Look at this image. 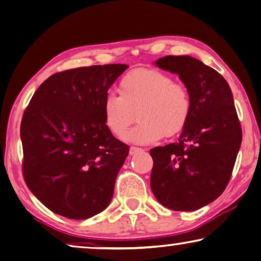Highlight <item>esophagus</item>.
Listing matches in <instances>:
<instances>
[{"label": "esophagus", "instance_id": "esophagus-1", "mask_svg": "<svg viewBox=\"0 0 261 261\" xmlns=\"http://www.w3.org/2000/svg\"><path fill=\"white\" fill-rule=\"evenodd\" d=\"M143 151H144L143 149H141V148H136V147L130 148V155H137V154H140V152H143Z\"/></svg>", "mask_w": 261, "mask_h": 261}]
</instances>
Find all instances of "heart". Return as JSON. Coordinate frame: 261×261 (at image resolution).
<instances>
[{
  "label": "heart",
  "mask_w": 261,
  "mask_h": 261,
  "mask_svg": "<svg viewBox=\"0 0 261 261\" xmlns=\"http://www.w3.org/2000/svg\"><path fill=\"white\" fill-rule=\"evenodd\" d=\"M119 95L109 93L102 102L106 127L123 137L135 120L140 123L125 136L135 144H151L163 136L181 133L192 114V98L185 83L158 69L128 71L118 85Z\"/></svg>",
  "instance_id": "b5f03b06"
}]
</instances>
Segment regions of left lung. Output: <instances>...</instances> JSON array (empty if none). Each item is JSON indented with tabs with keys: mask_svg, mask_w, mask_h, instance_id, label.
I'll use <instances>...</instances> for the list:
<instances>
[{
	"mask_svg": "<svg viewBox=\"0 0 261 261\" xmlns=\"http://www.w3.org/2000/svg\"><path fill=\"white\" fill-rule=\"evenodd\" d=\"M178 74L192 98V114L176 143L150 149V186L163 206L194 211L223 193L242 141L230 87L223 76L191 56L156 61Z\"/></svg>",
	"mask_w": 261,
	"mask_h": 261,
	"instance_id": "8db88e82",
	"label": "left lung"
}]
</instances>
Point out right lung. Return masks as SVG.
Instances as JSON below:
<instances>
[{
	"label": "right lung",
	"mask_w": 261,
	"mask_h": 261,
	"mask_svg": "<svg viewBox=\"0 0 261 261\" xmlns=\"http://www.w3.org/2000/svg\"><path fill=\"white\" fill-rule=\"evenodd\" d=\"M125 64L56 72L41 83L23 112L22 174L52 213L86 220L112 199L128 145L106 127L102 102Z\"/></svg>",
	"instance_id": "add662e5"
}]
</instances>
